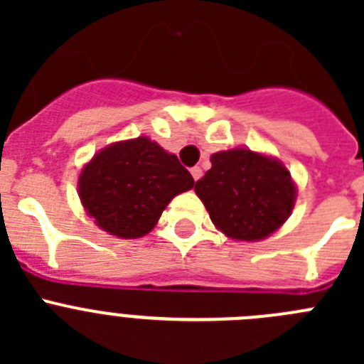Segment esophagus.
<instances>
[{"mask_svg":"<svg viewBox=\"0 0 364 364\" xmlns=\"http://www.w3.org/2000/svg\"><path fill=\"white\" fill-rule=\"evenodd\" d=\"M191 176L195 180H198L202 176V169L198 166H195V167H191Z\"/></svg>","mask_w":364,"mask_h":364,"instance_id":"34e87169","label":"esophagus"}]
</instances>
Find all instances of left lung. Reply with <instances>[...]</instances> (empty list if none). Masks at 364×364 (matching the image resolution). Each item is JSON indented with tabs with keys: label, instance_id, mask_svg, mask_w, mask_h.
Segmentation results:
<instances>
[{
	"label": "left lung",
	"instance_id": "obj_1",
	"mask_svg": "<svg viewBox=\"0 0 364 364\" xmlns=\"http://www.w3.org/2000/svg\"><path fill=\"white\" fill-rule=\"evenodd\" d=\"M195 193L217 230L257 242L288 220L297 188L281 160L237 147L211 154V169L197 180Z\"/></svg>",
	"mask_w": 364,
	"mask_h": 364
}]
</instances>
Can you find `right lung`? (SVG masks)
<instances>
[{
    "instance_id": "right-lung-1",
    "label": "right lung",
    "mask_w": 364,
    "mask_h": 364,
    "mask_svg": "<svg viewBox=\"0 0 364 364\" xmlns=\"http://www.w3.org/2000/svg\"><path fill=\"white\" fill-rule=\"evenodd\" d=\"M195 180L175 154L147 136L114 142L83 166L78 195L96 226L120 239L149 233L166 205Z\"/></svg>"
}]
</instances>
